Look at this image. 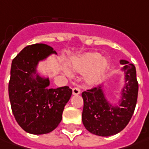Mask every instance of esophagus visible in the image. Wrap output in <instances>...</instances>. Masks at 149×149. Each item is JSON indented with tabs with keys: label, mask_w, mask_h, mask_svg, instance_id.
Listing matches in <instances>:
<instances>
[{
	"label": "esophagus",
	"mask_w": 149,
	"mask_h": 149,
	"mask_svg": "<svg viewBox=\"0 0 149 149\" xmlns=\"http://www.w3.org/2000/svg\"><path fill=\"white\" fill-rule=\"evenodd\" d=\"M80 93H81V91H80L79 88H77V87H74V88L72 89V95H79Z\"/></svg>",
	"instance_id": "34e87169"
}]
</instances>
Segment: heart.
Instances as JSON below:
<instances>
[{
    "instance_id": "b5f03b06",
    "label": "heart",
    "mask_w": 149,
    "mask_h": 149,
    "mask_svg": "<svg viewBox=\"0 0 149 149\" xmlns=\"http://www.w3.org/2000/svg\"><path fill=\"white\" fill-rule=\"evenodd\" d=\"M110 65L107 57L97 52H87L71 59L69 68L72 72L85 73L83 81L87 86H96L105 79Z\"/></svg>"
}]
</instances>
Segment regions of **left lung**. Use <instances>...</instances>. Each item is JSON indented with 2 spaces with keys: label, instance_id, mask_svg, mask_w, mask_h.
<instances>
[{
  "label": "left lung",
  "instance_id": "obj_1",
  "mask_svg": "<svg viewBox=\"0 0 149 149\" xmlns=\"http://www.w3.org/2000/svg\"><path fill=\"white\" fill-rule=\"evenodd\" d=\"M124 73V85L117 102H112L106 96L104 85L82 92V123L90 133L98 136L115 135L129 124L137 103L139 84L135 66L121 59Z\"/></svg>",
  "mask_w": 149,
  "mask_h": 149
}]
</instances>
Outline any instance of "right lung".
Masks as SVG:
<instances>
[{"mask_svg":"<svg viewBox=\"0 0 149 149\" xmlns=\"http://www.w3.org/2000/svg\"><path fill=\"white\" fill-rule=\"evenodd\" d=\"M56 55L47 44L24 48L13 59L9 82V97L15 120L24 130L44 134L56 129L72 91L68 86L49 88V77L38 71L40 62Z\"/></svg>","mask_w":149,"mask_h":149,"instance_id":"add662e5","label":"right lung"}]
</instances>
